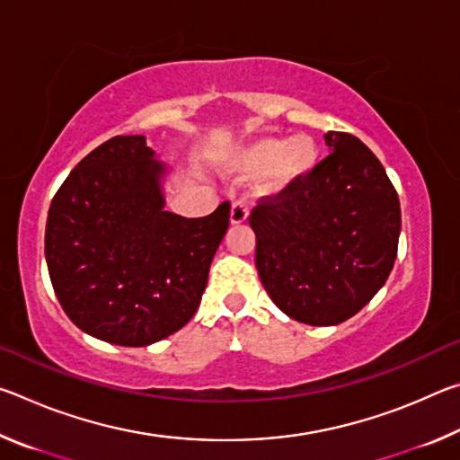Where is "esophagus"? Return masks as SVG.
<instances>
[{
  "label": "esophagus",
  "mask_w": 460,
  "mask_h": 460,
  "mask_svg": "<svg viewBox=\"0 0 460 460\" xmlns=\"http://www.w3.org/2000/svg\"><path fill=\"white\" fill-rule=\"evenodd\" d=\"M247 217H249V205H247V200L237 199V200L231 205V217H229L231 223H233V225H241V223L247 221Z\"/></svg>",
  "instance_id": "1"
}]
</instances>
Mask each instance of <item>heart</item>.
Listing matches in <instances>:
<instances>
[{
	"label": "heart",
	"instance_id": "obj_1",
	"mask_svg": "<svg viewBox=\"0 0 460 460\" xmlns=\"http://www.w3.org/2000/svg\"><path fill=\"white\" fill-rule=\"evenodd\" d=\"M318 155L321 150L310 136L260 137L233 155L231 168L243 176L263 174V190L279 192L308 178Z\"/></svg>",
	"mask_w": 460,
	"mask_h": 460
}]
</instances>
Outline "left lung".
<instances>
[{
    "label": "left lung",
    "instance_id": "left-lung-1",
    "mask_svg": "<svg viewBox=\"0 0 460 460\" xmlns=\"http://www.w3.org/2000/svg\"><path fill=\"white\" fill-rule=\"evenodd\" d=\"M329 155L302 182L263 197L249 215L255 268L294 321L331 326L359 313L398 255L400 199L359 137L324 134Z\"/></svg>",
    "mask_w": 460,
    "mask_h": 460
}]
</instances>
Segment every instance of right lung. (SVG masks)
Here are the masks:
<instances>
[{
  "mask_svg": "<svg viewBox=\"0 0 460 460\" xmlns=\"http://www.w3.org/2000/svg\"><path fill=\"white\" fill-rule=\"evenodd\" d=\"M164 174L144 136H115L54 194L44 237L50 282L91 337L146 347L197 313L229 202L199 219L164 211Z\"/></svg>",
  "mask_w": 460,
  "mask_h": 460,
  "instance_id": "right-lung-1",
  "label": "right lung"
}]
</instances>
